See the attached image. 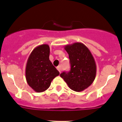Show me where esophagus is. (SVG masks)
Segmentation results:
<instances>
[{"mask_svg": "<svg viewBox=\"0 0 122 122\" xmlns=\"http://www.w3.org/2000/svg\"><path fill=\"white\" fill-rule=\"evenodd\" d=\"M57 70H58L59 72H61V70H62V68H61V66H58V67H57Z\"/></svg>", "mask_w": 122, "mask_h": 122, "instance_id": "1", "label": "esophagus"}]
</instances>
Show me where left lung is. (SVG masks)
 <instances>
[{
    "label": "left lung",
    "mask_w": 122,
    "mask_h": 122,
    "mask_svg": "<svg viewBox=\"0 0 122 122\" xmlns=\"http://www.w3.org/2000/svg\"><path fill=\"white\" fill-rule=\"evenodd\" d=\"M64 49L68 54L71 70L68 72H63L60 76L71 90L82 92L88 88L95 79L97 71L95 60L83 43L66 45Z\"/></svg>",
    "instance_id": "left-lung-1"
}]
</instances>
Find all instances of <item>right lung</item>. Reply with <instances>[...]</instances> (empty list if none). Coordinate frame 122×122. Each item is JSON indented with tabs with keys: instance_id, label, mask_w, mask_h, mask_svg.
I'll return each instance as SVG.
<instances>
[{
	"instance_id": "obj_1",
	"label": "right lung",
	"mask_w": 122,
	"mask_h": 122,
	"mask_svg": "<svg viewBox=\"0 0 122 122\" xmlns=\"http://www.w3.org/2000/svg\"><path fill=\"white\" fill-rule=\"evenodd\" d=\"M50 49L47 44H42L33 50L26 65V80L28 85L38 93L46 90L51 81L60 74L50 61Z\"/></svg>"
}]
</instances>
